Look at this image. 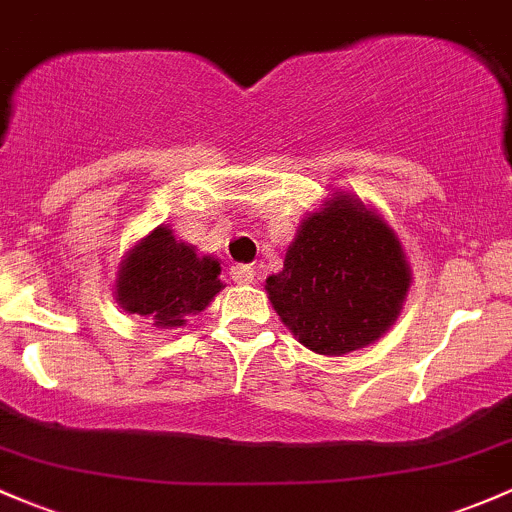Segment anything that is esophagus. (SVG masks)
Returning a JSON list of instances; mask_svg holds the SVG:
<instances>
[{
	"instance_id": "obj_1",
	"label": "esophagus",
	"mask_w": 512,
	"mask_h": 512,
	"mask_svg": "<svg viewBox=\"0 0 512 512\" xmlns=\"http://www.w3.org/2000/svg\"><path fill=\"white\" fill-rule=\"evenodd\" d=\"M229 278L234 280L236 285H249L256 280L254 266H246V263H236V266L229 268Z\"/></svg>"
}]
</instances>
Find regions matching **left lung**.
I'll use <instances>...</instances> for the list:
<instances>
[{
  "mask_svg": "<svg viewBox=\"0 0 512 512\" xmlns=\"http://www.w3.org/2000/svg\"><path fill=\"white\" fill-rule=\"evenodd\" d=\"M410 283L395 229L359 197L337 190L302 219L283 271L266 278V293L302 346L342 356L393 327Z\"/></svg>",
  "mask_w": 512,
  "mask_h": 512,
  "instance_id": "8db88e82",
  "label": "left lung"
}]
</instances>
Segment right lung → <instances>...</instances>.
<instances>
[{
	"mask_svg": "<svg viewBox=\"0 0 512 512\" xmlns=\"http://www.w3.org/2000/svg\"><path fill=\"white\" fill-rule=\"evenodd\" d=\"M219 273V258L200 254L161 224L124 254L114 298L124 312L146 317L153 327H185L188 317L205 310L224 288Z\"/></svg>",
	"mask_w": 512,
	"mask_h": 512,
	"instance_id": "add662e5",
	"label": "right lung"
}]
</instances>
